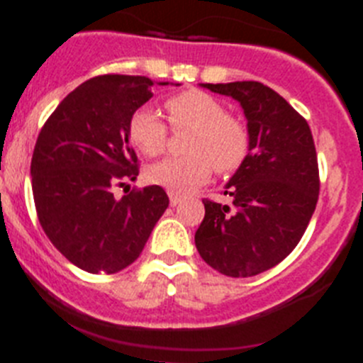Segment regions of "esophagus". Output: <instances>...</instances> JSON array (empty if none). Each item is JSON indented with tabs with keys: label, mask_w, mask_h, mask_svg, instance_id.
<instances>
[{
	"label": "esophagus",
	"mask_w": 363,
	"mask_h": 363,
	"mask_svg": "<svg viewBox=\"0 0 363 363\" xmlns=\"http://www.w3.org/2000/svg\"><path fill=\"white\" fill-rule=\"evenodd\" d=\"M182 201V197L179 194H173V191H169V204H172V206H177L179 203H181Z\"/></svg>",
	"instance_id": "1"
}]
</instances>
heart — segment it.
<instances>
[{"instance_id": "obj_1", "label": "heart", "mask_w": 363, "mask_h": 363, "mask_svg": "<svg viewBox=\"0 0 363 363\" xmlns=\"http://www.w3.org/2000/svg\"><path fill=\"white\" fill-rule=\"evenodd\" d=\"M169 124L175 129L190 128L184 150L188 155L164 159L150 166L146 177L173 194H186L206 182L212 169L235 172L247 159L250 138L241 121L226 115L225 106L212 94L199 89L182 91L166 100ZM129 140L143 155L157 157L166 147L168 129L151 109L140 107L131 115Z\"/></svg>"}]
</instances>
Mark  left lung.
Returning a JSON list of instances; mask_svg holds the SVG:
<instances>
[{
  "label": "left lung",
  "mask_w": 363,
  "mask_h": 363,
  "mask_svg": "<svg viewBox=\"0 0 363 363\" xmlns=\"http://www.w3.org/2000/svg\"><path fill=\"white\" fill-rule=\"evenodd\" d=\"M201 86L241 104L250 146L225 186L232 204L203 201L195 247L217 272L257 276L294 250L314 213L320 175L313 133L291 104L259 82Z\"/></svg>",
  "instance_id": "obj_1"
}]
</instances>
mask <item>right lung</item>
<instances>
[{
    "instance_id": "right-lung-1",
    "label": "right lung",
    "mask_w": 363,
    "mask_h": 363,
    "mask_svg": "<svg viewBox=\"0 0 363 363\" xmlns=\"http://www.w3.org/2000/svg\"><path fill=\"white\" fill-rule=\"evenodd\" d=\"M151 87L146 77L91 78L60 102L38 135L30 162L38 219L50 242L86 272L129 267L169 204L160 186L113 195L138 175L128 125L153 96Z\"/></svg>"
}]
</instances>
